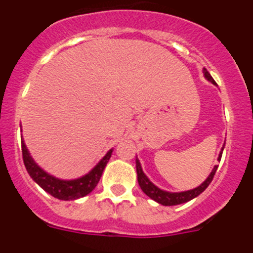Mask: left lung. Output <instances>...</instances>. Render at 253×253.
<instances>
[{
	"label": "left lung",
	"mask_w": 253,
	"mask_h": 253,
	"mask_svg": "<svg viewBox=\"0 0 253 253\" xmlns=\"http://www.w3.org/2000/svg\"><path fill=\"white\" fill-rule=\"evenodd\" d=\"M203 73H205V77L208 79L209 82H211L213 84H215V81H214L213 77L209 75V72L206 70V68H203ZM223 149H224V147H223ZM223 149H221L220 154H219L218 160L221 159ZM136 168H137V176H138V183H139V186H141L143 192H144L148 197H150L152 200H154L155 202L160 203V205H163V206H176V205H181V203L188 202V201L193 200V198L197 197L198 195H201V193H202L203 191L208 187L209 183L211 182V180H213L216 169H218V165H215V167H214V169L211 170V175L208 176V178H207V180L201 186L193 188V190L185 191V192H175V193L163 191V190H160V188H158L155 185H153V183L148 180L147 176L144 175V172H143L138 159H136Z\"/></svg>",
	"instance_id": "1"
}]
</instances>
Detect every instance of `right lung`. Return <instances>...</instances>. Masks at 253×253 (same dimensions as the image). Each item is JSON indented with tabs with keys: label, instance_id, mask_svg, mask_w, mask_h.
<instances>
[{
	"label": "right lung",
	"instance_id": "right-lung-1",
	"mask_svg": "<svg viewBox=\"0 0 253 253\" xmlns=\"http://www.w3.org/2000/svg\"><path fill=\"white\" fill-rule=\"evenodd\" d=\"M112 154V149L109 150L108 154L98 163L95 168L91 170L89 174H86L83 177L76 178V180H58V178L53 177V176L46 174L42 169H40L33 158L30 157L29 152H28L27 147H25L24 142L22 139V155L23 162H24L25 168H27L28 174L30 177L42 188L53 196L55 198L63 201H72L77 200V198L84 197L88 193L95 188L98 185L99 180H100L101 175H103L104 169H105L106 164H108L109 159H110Z\"/></svg>",
	"mask_w": 253,
	"mask_h": 253
}]
</instances>
